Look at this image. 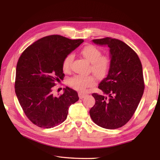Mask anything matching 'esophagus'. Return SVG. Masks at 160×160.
Here are the masks:
<instances>
[{
    "label": "esophagus",
    "instance_id": "obj_1",
    "mask_svg": "<svg viewBox=\"0 0 160 160\" xmlns=\"http://www.w3.org/2000/svg\"><path fill=\"white\" fill-rule=\"evenodd\" d=\"M78 95H79V99H83L86 96V94L85 93H81V92H79V93H78Z\"/></svg>",
    "mask_w": 160,
    "mask_h": 160
}]
</instances>
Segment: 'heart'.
<instances>
[{
    "instance_id": "b5f03b06",
    "label": "heart",
    "mask_w": 160,
    "mask_h": 160,
    "mask_svg": "<svg viewBox=\"0 0 160 160\" xmlns=\"http://www.w3.org/2000/svg\"><path fill=\"white\" fill-rule=\"evenodd\" d=\"M81 55L91 62L89 71L99 79H102L108 74L111 67L110 57L105 55H101V51L92 45H88L82 48ZM73 59L72 54L67 55L62 61V67L65 72H69ZM69 84L75 89L85 92L87 88H91L95 84V79L93 75H76L70 79Z\"/></svg>"
}]
</instances>
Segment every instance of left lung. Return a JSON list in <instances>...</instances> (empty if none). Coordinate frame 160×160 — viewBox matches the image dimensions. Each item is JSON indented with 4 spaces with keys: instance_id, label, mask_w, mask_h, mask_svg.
I'll use <instances>...</instances> for the list:
<instances>
[{
    "instance_id": "1",
    "label": "left lung",
    "mask_w": 160,
    "mask_h": 160,
    "mask_svg": "<svg viewBox=\"0 0 160 160\" xmlns=\"http://www.w3.org/2000/svg\"><path fill=\"white\" fill-rule=\"evenodd\" d=\"M93 41L109 47L111 63L107 77L98 86L109 98L92 94L95 103L89 114L99 126L117 129L132 118L142 98L145 89L142 65L137 53L122 41L105 37Z\"/></svg>"
}]
</instances>
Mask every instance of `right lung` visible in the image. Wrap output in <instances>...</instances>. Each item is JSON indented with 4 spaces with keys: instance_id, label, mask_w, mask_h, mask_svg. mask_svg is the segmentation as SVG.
<instances>
[{
    "instance_id": "right-lung-1",
    "label": "right lung",
    "mask_w": 160,
    "mask_h": 160,
    "mask_svg": "<svg viewBox=\"0 0 160 160\" xmlns=\"http://www.w3.org/2000/svg\"><path fill=\"white\" fill-rule=\"evenodd\" d=\"M84 41L58 35L42 37L28 46L17 62L15 93L27 118L37 126L49 129L67 119L70 105L79 100L77 92L65 89L63 94H52L56 82L64 78V58Z\"/></svg>"
}]
</instances>
